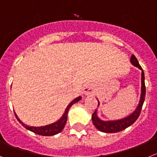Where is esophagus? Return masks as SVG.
Masks as SVG:
<instances>
[{"label": "esophagus", "instance_id": "34e87169", "mask_svg": "<svg viewBox=\"0 0 157 157\" xmlns=\"http://www.w3.org/2000/svg\"><path fill=\"white\" fill-rule=\"evenodd\" d=\"M94 87H93L91 84H87V85L84 86V88H83V94H84V95H93V94H94Z\"/></svg>", "mask_w": 157, "mask_h": 157}]
</instances>
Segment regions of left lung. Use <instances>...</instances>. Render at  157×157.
Returning a JSON list of instances; mask_svg holds the SVG:
<instances>
[{
  "mask_svg": "<svg viewBox=\"0 0 157 157\" xmlns=\"http://www.w3.org/2000/svg\"><path fill=\"white\" fill-rule=\"evenodd\" d=\"M131 63L133 66L138 67L139 70H142V77H141V83H142V86H141V95H140V100L138 104V106L136 107L135 110L132 113L130 114L128 117H124L123 119L116 120V121H102L98 117L97 114V109L92 114L91 119H92L93 124H94L95 128L98 130V131H101V132H105V133H116V132H119V131H123V130L126 129L129 126H131V124H133L138 119V117H139L142 110V105L144 103V100H145V75H144L143 70L142 69L141 66L138 63V60H137L136 57L134 55H132L131 57ZM98 100V99H97ZM99 105V101L98 100V106Z\"/></svg>",
  "mask_w": 157,
  "mask_h": 157,
  "instance_id": "left-lung-1",
  "label": "left lung"
}]
</instances>
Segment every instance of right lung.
<instances>
[{"label":"right lung","mask_w":157,"mask_h":157,"mask_svg":"<svg viewBox=\"0 0 157 157\" xmlns=\"http://www.w3.org/2000/svg\"><path fill=\"white\" fill-rule=\"evenodd\" d=\"M81 99V97L78 96L77 98H76L75 99H73L71 102L68 105V106L66 107V110H65L64 113L62 116V117L59 121H57L56 122L52 123L51 124H48V125H45V126H41V127H33V126H28L27 124H25L23 122L21 121V120L19 119L18 116L16 115V113H15V117L17 118L18 121L22 124V126L25 128H26L29 131H32L33 133L36 134V135H42V136H52V135H57L59 132H61L62 131L64 128L65 125L66 124V121H67V115H68L69 109H70V107L74 104V103L77 102L80 100Z\"/></svg>","instance_id":"right-lung-1"}]
</instances>
